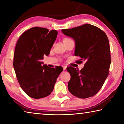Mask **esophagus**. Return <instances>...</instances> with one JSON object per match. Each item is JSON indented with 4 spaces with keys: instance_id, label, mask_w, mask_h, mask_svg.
Instances as JSON below:
<instances>
[{
    "instance_id": "esophagus-1",
    "label": "esophagus",
    "mask_w": 124,
    "mask_h": 124,
    "mask_svg": "<svg viewBox=\"0 0 124 124\" xmlns=\"http://www.w3.org/2000/svg\"><path fill=\"white\" fill-rule=\"evenodd\" d=\"M63 70H66L67 67H66V66H63Z\"/></svg>"
}]
</instances>
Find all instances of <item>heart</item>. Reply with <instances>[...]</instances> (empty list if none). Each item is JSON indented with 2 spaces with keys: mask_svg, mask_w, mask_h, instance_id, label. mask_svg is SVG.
<instances>
[{
  "mask_svg": "<svg viewBox=\"0 0 124 124\" xmlns=\"http://www.w3.org/2000/svg\"><path fill=\"white\" fill-rule=\"evenodd\" d=\"M70 40V39H69V38H65L63 39V41H64H64H67Z\"/></svg>",
  "mask_w": 124,
  "mask_h": 124,
  "instance_id": "heart-1",
  "label": "heart"
}]
</instances>
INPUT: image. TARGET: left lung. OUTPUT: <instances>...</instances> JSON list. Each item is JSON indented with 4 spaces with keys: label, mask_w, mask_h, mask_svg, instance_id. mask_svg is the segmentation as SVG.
I'll use <instances>...</instances> for the list:
<instances>
[{
    "label": "left lung",
    "mask_w": 124,
    "mask_h": 124,
    "mask_svg": "<svg viewBox=\"0 0 124 124\" xmlns=\"http://www.w3.org/2000/svg\"><path fill=\"white\" fill-rule=\"evenodd\" d=\"M61 31L75 42L74 54L81 57L78 63L85 62L80 71L71 66L67 68L70 74L69 91L81 98L92 97L101 89L109 74L111 58L108 37L101 29L90 24Z\"/></svg>",
    "instance_id": "8db88e82"
}]
</instances>
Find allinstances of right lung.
<instances>
[{"mask_svg": "<svg viewBox=\"0 0 124 124\" xmlns=\"http://www.w3.org/2000/svg\"><path fill=\"white\" fill-rule=\"evenodd\" d=\"M33 27L22 33L17 42L13 66L22 89L29 97L39 99L53 91L63 69L50 68L41 60L48 56L55 41L57 31Z\"/></svg>", "mask_w": 124, "mask_h": 124, "instance_id": "obj_1", "label": "right lung"}]
</instances>
